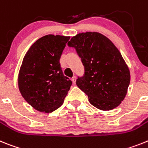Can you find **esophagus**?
<instances>
[{"instance_id":"obj_1","label":"esophagus","mask_w":148,"mask_h":148,"mask_svg":"<svg viewBox=\"0 0 148 148\" xmlns=\"http://www.w3.org/2000/svg\"><path fill=\"white\" fill-rule=\"evenodd\" d=\"M76 79H77V77H76V76H74L72 78H71V80H72L73 83H76Z\"/></svg>"}]
</instances>
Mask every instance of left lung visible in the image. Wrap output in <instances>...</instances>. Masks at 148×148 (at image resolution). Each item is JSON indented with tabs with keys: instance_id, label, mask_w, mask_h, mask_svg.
<instances>
[{
	"instance_id": "8db88e82",
	"label": "left lung",
	"mask_w": 148,
	"mask_h": 148,
	"mask_svg": "<svg viewBox=\"0 0 148 148\" xmlns=\"http://www.w3.org/2000/svg\"><path fill=\"white\" fill-rule=\"evenodd\" d=\"M81 58L85 72L77 86L92 105L101 110L117 107L125 97L130 73L115 45L97 32L79 33L68 42Z\"/></svg>"
}]
</instances>
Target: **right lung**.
<instances>
[{"mask_svg": "<svg viewBox=\"0 0 148 148\" xmlns=\"http://www.w3.org/2000/svg\"><path fill=\"white\" fill-rule=\"evenodd\" d=\"M70 37L47 35L33 44L23 59L18 88L35 110L52 112L62 106L72 84L64 76L60 60Z\"/></svg>", "mask_w": 148, "mask_h": 148, "instance_id": "obj_1", "label": "right lung"}]
</instances>
